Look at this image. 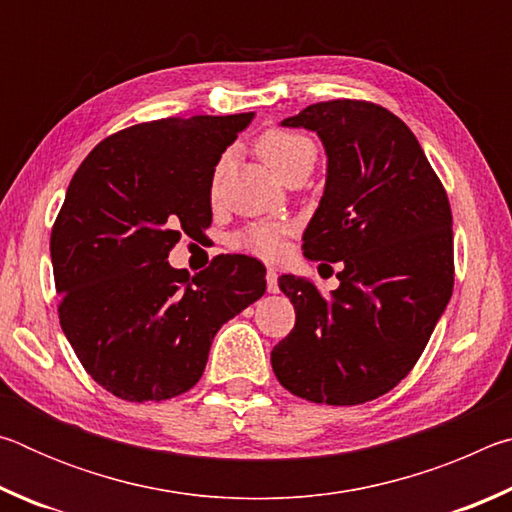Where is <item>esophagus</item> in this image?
<instances>
[{"label":"esophagus","mask_w":512,"mask_h":512,"mask_svg":"<svg viewBox=\"0 0 512 512\" xmlns=\"http://www.w3.org/2000/svg\"><path fill=\"white\" fill-rule=\"evenodd\" d=\"M266 289H268V293H277V291H280V284H277V271H275V268H268V271H266Z\"/></svg>","instance_id":"obj_1"}]
</instances>
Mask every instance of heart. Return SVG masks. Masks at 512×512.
I'll return each mask as SVG.
<instances>
[{"mask_svg":"<svg viewBox=\"0 0 512 512\" xmlns=\"http://www.w3.org/2000/svg\"><path fill=\"white\" fill-rule=\"evenodd\" d=\"M257 151L277 176H282V173L296 162L314 164L316 153H318L316 144L311 142L307 135L284 131V128H271V131L262 133V137L257 140ZM225 171H228V155H223V158L216 162L214 176H212V194L219 192ZM287 232L289 228L284 223H273V221L257 223V225H250L244 235L239 237V244L255 255L275 257L282 253V239Z\"/></svg>","mask_w":512,"mask_h":512,"instance_id":"1","label":"heart"}]
</instances>
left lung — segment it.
Returning <instances> with one entry per match:
<instances>
[{
	"label": "left lung",
	"instance_id": "obj_1",
	"mask_svg": "<svg viewBox=\"0 0 512 512\" xmlns=\"http://www.w3.org/2000/svg\"><path fill=\"white\" fill-rule=\"evenodd\" d=\"M325 144V194L305 257L341 262L325 298L282 275L296 325L271 352L289 393L332 406L377 400L413 370L454 289L452 207L411 128L361 99L307 106L282 121Z\"/></svg>",
	"mask_w": 512,
	"mask_h": 512
}]
</instances>
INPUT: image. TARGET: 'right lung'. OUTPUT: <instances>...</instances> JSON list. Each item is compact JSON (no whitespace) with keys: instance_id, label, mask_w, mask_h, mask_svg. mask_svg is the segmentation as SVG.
Listing matches in <instances>:
<instances>
[{"instance_id":"obj_1","label":"right lung","mask_w":512,"mask_h":512,"mask_svg":"<svg viewBox=\"0 0 512 512\" xmlns=\"http://www.w3.org/2000/svg\"><path fill=\"white\" fill-rule=\"evenodd\" d=\"M253 119H155L90 151L51 228L60 327L88 375L126 402H162L201 379L214 334L266 291L255 257L219 255L194 277L178 239L212 223L221 153Z\"/></svg>"}]
</instances>
